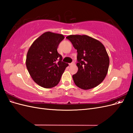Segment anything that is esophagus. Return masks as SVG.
<instances>
[{
    "mask_svg": "<svg viewBox=\"0 0 133 133\" xmlns=\"http://www.w3.org/2000/svg\"><path fill=\"white\" fill-rule=\"evenodd\" d=\"M69 65L70 66H71V65H74V62H72V63H69Z\"/></svg>",
    "mask_w": 133,
    "mask_h": 133,
    "instance_id": "esophagus-1",
    "label": "esophagus"
}]
</instances>
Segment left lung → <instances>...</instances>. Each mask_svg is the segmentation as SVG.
I'll return each mask as SVG.
<instances>
[{"instance_id": "left-lung-1", "label": "left lung", "mask_w": 133, "mask_h": 133, "mask_svg": "<svg viewBox=\"0 0 133 133\" xmlns=\"http://www.w3.org/2000/svg\"><path fill=\"white\" fill-rule=\"evenodd\" d=\"M66 38L77 50L78 70L73 75L75 85L84 90L98 86L105 79L109 65V58L103 44L85 35H71Z\"/></svg>"}]
</instances>
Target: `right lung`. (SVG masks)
Returning <instances> with one entry per match:
<instances>
[{"instance_id": "add662e5", "label": "right lung", "mask_w": 133, "mask_h": 133, "mask_svg": "<svg viewBox=\"0 0 133 133\" xmlns=\"http://www.w3.org/2000/svg\"><path fill=\"white\" fill-rule=\"evenodd\" d=\"M64 39L62 34L45 32L37 38L28 50L26 65L34 81L45 88L56 86L68 64L62 62L57 49Z\"/></svg>"}]
</instances>
